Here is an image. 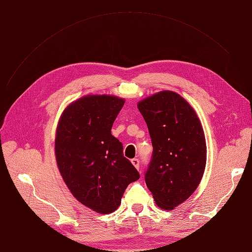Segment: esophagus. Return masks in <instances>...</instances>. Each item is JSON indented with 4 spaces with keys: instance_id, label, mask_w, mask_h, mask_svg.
I'll return each mask as SVG.
<instances>
[{
    "instance_id": "34e87169",
    "label": "esophagus",
    "mask_w": 252,
    "mask_h": 252,
    "mask_svg": "<svg viewBox=\"0 0 252 252\" xmlns=\"http://www.w3.org/2000/svg\"><path fill=\"white\" fill-rule=\"evenodd\" d=\"M131 163H132V165L135 167L136 169H140V161H139V158H132L131 159Z\"/></svg>"
}]
</instances>
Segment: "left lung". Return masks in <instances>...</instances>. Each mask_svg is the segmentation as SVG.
<instances>
[{"label": "left lung", "instance_id": "obj_1", "mask_svg": "<svg viewBox=\"0 0 252 252\" xmlns=\"http://www.w3.org/2000/svg\"><path fill=\"white\" fill-rule=\"evenodd\" d=\"M138 108L151 138V161L145 182L159 208L186 201L203 178L207 148L201 122L179 94L164 90L144 98Z\"/></svg>", "mask_w": 252, "mask_h": 252}]
</instances>
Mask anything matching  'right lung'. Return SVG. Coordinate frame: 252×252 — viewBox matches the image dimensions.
Wrapping results in <instances>:
<instances>
[{"instance_id":"1","label":"right lung","mask_w":252,"mask_h":252,"mask_svg":"<svg viewBox=\"0 0 252 252\" xmlns=\"http://www.w3.org/2000/svg\"><path fill=\"white\" fill-rule=\"evenodd\" d=\"M125 103L114 95H85L68 105L59 121L55 151L72 195L98 213L121 205L125 189L140 174L123 155L111 127Z\"/></svg>"}]
</instances>
